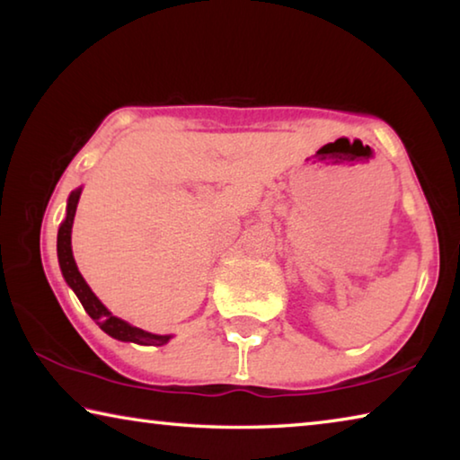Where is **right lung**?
I'll return each instance as SVG.
<instances>
[{"label":"right lung","mask_w":460,"mask_h":460,"mask_svg":"<svg viewBox=\"0 0 460 460\" xmlns=\"http://www.w3.org/2000/svg\"><path fill=\"white\" fill-rule=\"evenodd\" d=\"M81 190L83 189H76L71 192V197H68V202H66V217L58 227L57 252H58V263H60L62 276H65L66 284L73 288V292L76 294V298L81 300V305L84 310H87V314L101 326V331H105L109 334V337L126 341V342H136V345H154V347L166 345V342L172 339V334H154V332L142 331L137 329V326H131L129 323L121 321V318L109 313L103 302L93 294L89 284L84 282L79 268H76L75 258H73V247H71V231H73L76 205H79V199H81Z\"/></svg>","instance_id":"right-lung-1"}]
</instances>
